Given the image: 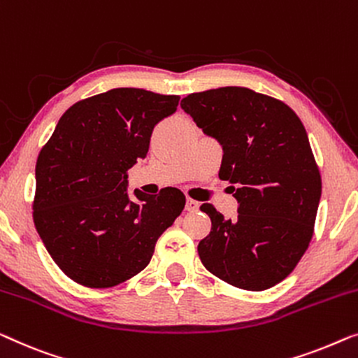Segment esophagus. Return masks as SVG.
<instances>
[{
	"label": "esophagus",
	"instance_id": "obj_1",
	"mask_svg": "<svg viewBox=\"0 0 358 358\" xmlns=\"http://www.w3.org/2000/svg\"><path fill=\"white\" fill-rule=\"evenodd\" d=\"M200 208V203L196 200H192V199H187V203H185V210L190 211V213H194V211H196Z\"/></svg>",
	"mask_w": 358,
	"mask_h": 358
}]
</instances>
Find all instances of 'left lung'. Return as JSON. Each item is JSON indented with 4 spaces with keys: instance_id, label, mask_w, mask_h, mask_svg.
Masks as SVG:
<instances>
[{
    "instance_id": "obj_1",
    "label": "left lung",
    "mask_w": 358,
    "mask_h": 358,
    "mask_svg": "<svg viewBox=\"0 0 358 358\" xmlns=\"http://www.w3.org/2000/svg\"><path fill=\"white\" fill-rule=\"evenodd\" d=\"M222 147L220 179L236 187V220L213 205L199 243L203 266L231 286L265 291L294 271L313 237L321 174L299 116L286 103L245 87L190 93L180 101Z\"/></svg>"
}]
</instances>
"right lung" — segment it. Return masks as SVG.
I'll return each instance as SVG.
<instances>
[{
    "label": "right lung",
    "instance_id": "right-lung-1",
    "mask_svg": "<svg viewBox=\"0 0 358 358\" xmlns=\"http://www.w3.org/2000/svg\"><path fill=\"white\" fill-rule=\"evenodd\" d=\"M178 95L113 89L72 105L35 166L34 222L67 278L117 286L152 260L159 236L182 213L176 187L127 195V169L147 157L155 126L174 115Z\"/></svg>",
    "mask_w": 358,
    "mask_h": 358
}]
</instances>
